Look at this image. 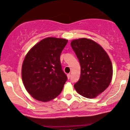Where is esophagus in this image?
<instances>
[{
  "label": "esophagus",
  "mask_w": 130,
  "mask_h": 130,
  "mask_svg": "<svg viewBox=\"0 0 130 130\" xmlns=\"http://www.w3.org/2000/svg\"><path fill=\"white\" fill-rule=\"evenodd\" d=\"M67 76H68V79H70V73H68V74L67 75Z\"/></svg>",
  "instance_id": "obj_1"
}]
</instances>
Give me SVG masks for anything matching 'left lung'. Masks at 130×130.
<instances>
[{
    "label": "left lung",
    "instance_id": "8db88e82",
    "mask_svg": "<svg viewBox=\"0 0 130 130\" xmlns=\"http://www.w3.org/2000/svg\"><path fill=\"white\" fill-rule=\"evenodd\" d=\"M81 66V75L74 88L87 98L96 97L108 87L113 76V67L107 52L95 41L86 38L71 43Z\"/></svg>",
    "mask_w": 130,
    "mask_h": 130
}]
</instances>
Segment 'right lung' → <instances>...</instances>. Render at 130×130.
Returning <instances> with one entry per match:
<instances>
[{"label":"right lung","mask_w":130,"mask_h":130,"mask_svg":"<svg viewBox=\"0 0 130 130\" xmlns=\"http://www.w3.org/2000/svg\"><path fill=\"white\" fill-rule=\"evenodd\" d=\"M68 41L46 38L26 54L22 64V80L28 92L37 100L49 101L61 92L68 77L62 69L60 55Z\"/></svg>","instance_id":"1"}]
</instances>
